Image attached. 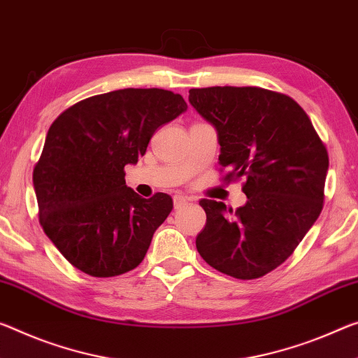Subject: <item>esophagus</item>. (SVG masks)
Masks as SVG:
<instances>
[{
  "instance_id": "1",
  "label": "esophagus",
  "mask_w": 358,
  "mask_h": 358,
  "mask_svg": "<svg viewBox=\"0 0 358 358\" xmlns=\"http://www.w3.org/2000/svg\"><path fill=\"white\" fill-rule=\"evenodd\" d=\"M188 202H189V199H188V197H185V196H175L173 197V207L175 208L185 207Z\"/></svg>"
}]
</instances>
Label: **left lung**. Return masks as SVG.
<instances>
[{
  "mask_svg": "<svg viewBox=\"0 0 358 358\" xmlns=\"http://www.w3.org/2000/svg\"><path fill=\"white\" fill-rule=\"evenodd\" d=\"M189 103L217 129L224 180L245 177L236 210L202 199L207 223L196 237L212 268L242 280L280 266L323 208L328 152L292 97L261 87L189 90Z\"/></svg>",
  "mask_w": 358,
  "mask_h": 358,
  "instance_id": "left-lung-1",
  "label": "left lung"
}]
</instances>
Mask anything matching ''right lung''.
Here are the masks:
<instances>
[{
  "mask_svg": "<svg viewBox=\"0 0 358 358\" xmlns=\"http://www.w3.org/2000/svg\"><path fill=\"white\" fill-rule=\"evenodd\" d=\"M186 108L170 90L119 89L78 101L49 127L33 169L39 223L76 269L115 277L143 261L173 202L166 192L140 197L124 167Z\"/></svg>",
  "mask_w": 358,
  "mask_h": 358,
  "instance_id": "right-lung-1",
  "label": "right lung"
}]
</instances>
